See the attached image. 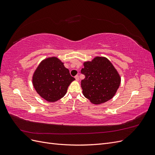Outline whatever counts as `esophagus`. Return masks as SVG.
I'll return each instance as SVG.
<instances>
[{
	"mask_svg": "<svg viewBox=\"0 0 155 155\" xmlns=\"http://www.w3.org/2000/svg\"><path fill=\"white\" fill-rule=\"evenodd\" d=\"M75 79H76V81H79V76H78V75H77V76H75Z\"/></svg>",
	"mask_w": 155,
	"mask_h": 155,
	"instance_id": "34e87169",
	"label": "esophagus"
}]
</instances>
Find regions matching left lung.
Here are the masks:
<instances>
[{
    "mask_svg": "<svg viewBox=\"0 0 155 155\" xmlns=\"http://www.w3.org/2000/svg\"><path fill=\"white\" fill-rule=\"evenodd\" d=\"M81 72L85 76L81 82L83 94L94 104L112 99L120 85L118 72L105 58L96 57L92 61L85 62Z\"/></svg>",
    "mask_w": 155,
    "mask_h": 155,
    "instance_id": "left-lung-1",
    "label": "left lung"
}]
</instances>
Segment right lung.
Listing matches in <instances>:
<instances>
[{"instance_id":"1","label":"right lung","mask_w":155,"mask_h":155,"mask_svg":"<svg viewBox=\"0 0 155 155\" xmlns=\"http://www.w3.org/2000/svg\"><path fill=\"white\" fill-rule=\"evenodd\" d=\"M75 79L68 68L57 58L42 61L33 76V85L37 92L46 101L54 102L62 98L70 84Z\"/></svg>"}]
</instances>
